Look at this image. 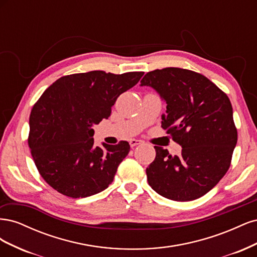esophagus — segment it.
<instances>
[{"label": "esophagus", "instance_id": "34e87169", "mask_svg": "<svg viewBox=\"0 0 257 257\" xmlns=\"http://www.w3.org/2000/svg\"><path fill=\"white\" fill-rule=\"evenodd\" d=\"M143 144V141H141V139H131L130 141V145H131V147L133 148V147H136V146H138V145H142Z\"/></svg>", "mask_w": 257, "mask_h": 257}]
</instances>
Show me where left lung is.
Instances as JSON below:
<instances>
[{"mask_svg":"<svg viewBox=\"0 0 257 257\" xmlns=\"http://www.w3.org/2000/svg\"><path fill=\"white\" fill-rule=\"evenodd\" d=\"M141 83L166 102L162 128L182 147L181 154L173 157L154 146L157 155L146 169L149 185L172 200L204 196L227 173L237 144L228 96L206 76L180 67L154 69Z\"/></svg>","mask_w":257,"mask_h":257,"instance_id":"8db88e82","label":"left lung"}]
</instances>
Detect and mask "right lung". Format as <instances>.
Instances as JSON below:
<instances>
[{
  "mask_svg": "<svg viewBox=\"0 0 257 257\" xmlns=\"http://www.w3.org/2000/svg\"><path fill=\"white\" fill-rule=\"evenodd\" d=\"M143 75L104 71L66 75L38 98L30 114L28 144L38 173L52 189L82 198L111 184L130 144L95 146L92 125L109 118L116 98Z\"/></svg>",
  "mask_w": 257,
  "mask_h": 257,
  "instance_id": "1",
  "label": "right lung"
}]
</instances>
